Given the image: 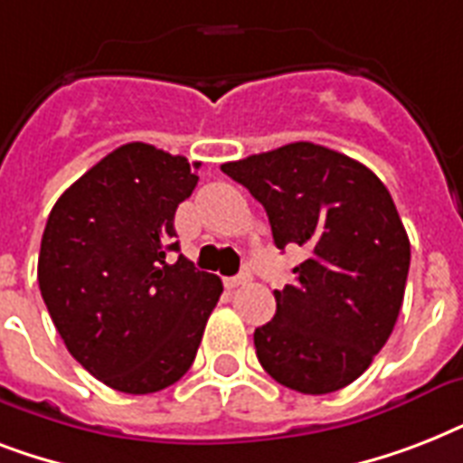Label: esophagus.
<instances>
[{"instance_id": "esophagus-1", "label": "esophagus", "mask_w": 463, "mask_h": 463, "mask_svg": "<svg viewBox=\"0 0 463 463\" xmlns=\"http://www.w3.org/2000/svg\"><path fill=\"white\" fill-rule=\"evenodd\" d=\"M252 281V274H250V271H242V274H238V276H232V279H228V286H231V288H238V286H245V283H250Z\"/></svg>"}]
</instances>
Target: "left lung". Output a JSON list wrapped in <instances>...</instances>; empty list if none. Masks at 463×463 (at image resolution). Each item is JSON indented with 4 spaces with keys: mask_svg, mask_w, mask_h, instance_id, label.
<instances>
[{
    "mask_svg": "<svg viewBox=\"0 0 463 463\" xmlns=\"http://www.w3.org/2000/svg\"><path fill=\"white\" fill-rule=\"evenodd\" d=\"M264 206L279 250L309 252L254 329L261 367L300 394H329L365 373L403 303L411 242L389 189L358 160L296 141L221 165Z\"/></svg>",
    "mask_w": 463,
    "mask_h": 463,
    "instance_id": "left-lung-1",
    "label": "left lung"
}]
</instances>
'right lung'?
I'll use <instances>...</instances> for the list:
<instances>
[{"instance_id": "1", "label": "right lung", "mask_w": 463, "mask_h": 463, "mask_svg": "<svg viewBox=\"0 0 463 463\" xmlns=\"http://www.w3.org/2000/svg\"><path fill=\"white\" fill-rule=\"evenodd\" d=\"M199 167V163H194ZM199 177L184 156L125 144L50 211L38 283L67 351L125 394L170 387L194 363L223 293L175 242V211Z\"/></svg>"}]
</instances>
